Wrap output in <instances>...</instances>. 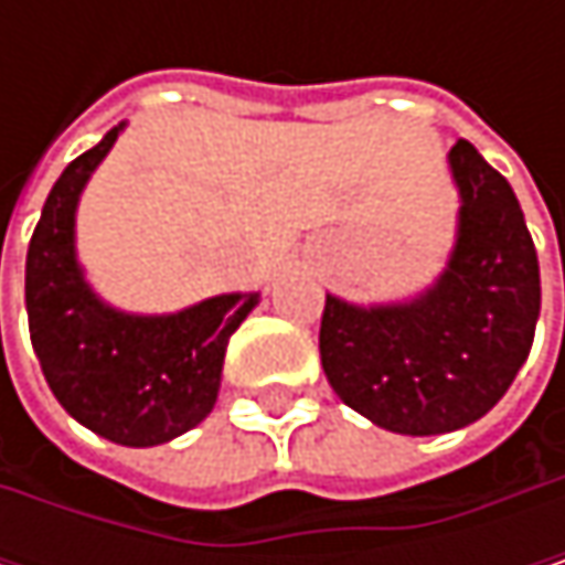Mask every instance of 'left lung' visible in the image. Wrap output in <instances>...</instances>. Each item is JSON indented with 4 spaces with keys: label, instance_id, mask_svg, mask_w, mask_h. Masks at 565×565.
Instances as JSON below:
<instances>
[{
    "label": "left lung",
    "instance_id": "1",
    "mask_svg": "<svg viewBox=\"0 0 565 565\" xmlns=\"http://www.w3.org/2000/svg\"><path fill=\"white\" fill-rule=\"evenodd\" d=\"M461 209L438 281L395 303L327 294L323 373L350 408L398 435H445L488 415L530 356L540 265L510 182L468 140L448 153Z\"/></svg>",
    "mask_w": 565,
    "mask_h": 565
}]
</instances>
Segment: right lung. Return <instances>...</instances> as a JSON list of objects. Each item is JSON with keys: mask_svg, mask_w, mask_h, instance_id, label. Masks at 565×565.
Segmentation results:
<instances>
[{"mask_svg": "<svg viewBox=\"0 0 565 565\" xmlns=\"http://www.w3.org/2000/svg\"><path fill=\"white\" fill-rule=\"evenodd\" d=\"M120 130L124 124L107 130L52 185L29 242L25 310L35 356L64 412L114 445L153 448L212 412L228 337L258 294H218L160 317L117 310L94 294L74 252V212Z\"/></svg>", "mask_w": 565, "mask_h": 565, "instance_id": "obj_1", "label": "right lung"}]
</instances>
